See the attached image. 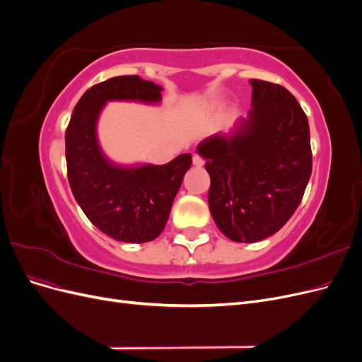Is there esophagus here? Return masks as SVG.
Here are the masks:
<instances>
[{
	"instance_id": "obj_1",
	"label": "esophagus",
	"mask_w": 362,
	"mask_h": 362,
	"mask_svg": "<svg viewBox=\"0 0 362 362\" xmlns=\"http://www.w3.org/2000/svg\"><path fill=\"white\" fill-rule=\"evenodd\" d=\"M204 158L199 156V154H194L193 156V164H194V166H204Z\"/></svg>"
}]
</instances>
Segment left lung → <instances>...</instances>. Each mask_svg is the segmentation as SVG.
Returning <instances> with one entry per match:
<instances>
[{
    "label": "left lung",
    "mask_w": 362,
    "mask_h": 362,
    "mask_svg": "<svg viewBox=\"0 0 362 362\" xmlns=\"http://www.w3.org/2000/svg\"><path fill=\"white\" fill-rule=\"evenodd\" d=\"M252 110L229 134L198 145L211 184L208 206L217 228L238 243L264 240L288 222L313 170L310 125L279 84L250 80Z\"/></svg>",
    "instance_id": "8db88e82"
}]
</instances>
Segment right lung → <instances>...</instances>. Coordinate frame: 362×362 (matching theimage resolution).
<instances>
[{
  "mask_svg": "<svg viewBox=\"0 0 362 362\" xmlns=\"http://www.w3.org/2000/svg\"><path fill=\"white\" fill-rule=\"evenodd\" d=\"M161 90V86L139 75L95 84L76 103L64 134L74 198L87 218L117 242L145 243L161 234L192 156H178L163 166H117L98 144V116L107 101L160 103Z\"/></svg>",
  "mask_w": 362,
  "mask_h": 362,
  "instance_id": "1",
  "label": "right lung"
}]
</instances>
